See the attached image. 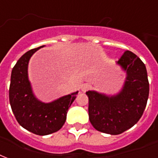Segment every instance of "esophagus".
Instances as JSON below:
<instances>
[{"mask_svg":"<svg viewBox=\"0 0 158 158\" xmlns=\"http://www.w3.org/2000/svg\"><path fill=\"white\" fill-rule=\"evenodd\" d=\"M91 89V85H89V84H85V85H82V87H81V90L83 92H86V91H88L89 89Z\"/></svg>","mask_w":158,"mask_h":158,"instance_id":"1","label":"esophagus"}]
</instances>
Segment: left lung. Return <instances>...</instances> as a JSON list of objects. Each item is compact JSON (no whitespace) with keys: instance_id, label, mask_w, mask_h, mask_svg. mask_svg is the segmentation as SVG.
I'll use <instances>...</instances> for the list:
<instances>
[{"instance_id":"obj_1","label":"left lung","mask_w":158,"mask_h":158,"mask_svg":"<svg viewBox=\"0 0 158 158\" xmlns=\"http://www.w3.org/2000/svg\"><path fill=\"white\" fill-rule=\"evenodd\" d=\"M117 64L127 73L123 88L117 94L86 92L90 123L97 131L110 135L121 134L137 123L149 95L147 69L135 53L126 51Z\"/></svg>"}]
</instances>
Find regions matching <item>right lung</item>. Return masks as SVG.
<instances>
[{
	"instance_id": "1",
	"label": "right lung",
	"mask_w": 158,
	"mask_h": 158,
	"mask_svg": "<svg viewBox=\"0 0 158 158\" xmlns=\"http://www.w3.org/2000/svg\"><path fill=\"white\" fill-rule=\"evenodd\" d=\"M29 50L18 59L10 75L9 100L17 122L36 135H46L58 131L66 121L67 112L78 91L50 103L38 100L32 93L27 67L31 55L43 48Z\"/></svg>"
}]
</instances>
